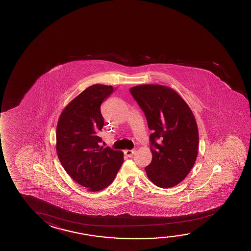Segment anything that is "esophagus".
<instances>
[{"label":"esophagus","instance_id":"34e87169","mask_svg":"<svg viewBox=\"0 0 251 251\" xmlns=\"http://www.w3.org/2000/svg\"><path fill=\"white\" fill-rule=\"evenodd\" d=\"M135 151L134 150H126L124 151V153L125 155L126 156V157H132V155L134 154Z\"/></svg>","mask_w":251,"mask_h":251}]
</instances>
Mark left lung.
Returning a JSON list of instances; mask_svg holds the SVG:
<instances>
[{
    "mask_svg": "<svg viewBox=\"0 0 251 251\" xmlns=\"http://www.w3.org/2000/svg\"><path fill=\"white\" fill-rule=\"evenodd\" d=\"M130 92L152 131V159L145 168L147 176L157 187H173L187 176L198 157L199 129L194 114L169 86L139 85Z\"/></svg>",
    "mask_w": 251,
    "mask_h": 251,
    "instance_id": "left-lung-1",
    "label": "left lung"
}]
</instances>
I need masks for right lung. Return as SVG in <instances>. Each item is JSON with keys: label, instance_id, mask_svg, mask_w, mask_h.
I'll return each mask as SVG.
<instances>
[{"label": "right lung", "instance_id": "right-lung-1", "mask_svg": "<svg viewBox=\"0 0 251 251\" xmlns=\"http://www.w3.org/2000/svg\"><path fill=\"white\" fill-rule=\"evenodd\" d=\"M113 87L96 84L87 87L60 113L56 127V151L60 164L75 182L88 191L109 186L123 164L124 154L99 146L97 133L104 126L101 103Z\"/></svg>", "mask_w": 251, "mask_h": 251}]
</instances>
